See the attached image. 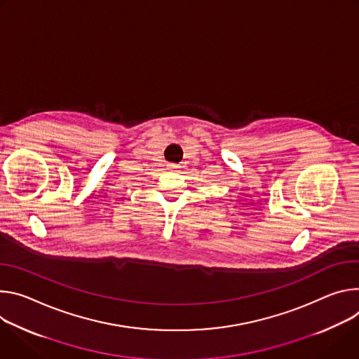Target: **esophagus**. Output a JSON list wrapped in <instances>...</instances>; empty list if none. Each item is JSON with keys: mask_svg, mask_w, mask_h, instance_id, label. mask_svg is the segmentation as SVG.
Segmentation results:
<instances>
[{"mask_svg": "<svg viewBox=\"0 0 359 359\" xmlns=\"http://www.w3.org/2000/svg\"><path fill=\"white\" fill-rule=\"evenodd\" d=\"M170 167H171V168H174V165H170Z\"/></svg>", "mask_w": 359, "mask_h": 359, "instance_id": "34e87169", "label": "esophagus"}]
</instances>
